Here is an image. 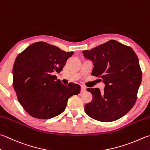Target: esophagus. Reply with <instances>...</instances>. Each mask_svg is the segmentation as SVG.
Wrapping results in <instances>:
<instances>
[{
  "label": "esophagus",
  "instance_id": "esophagus-1",
  "mask_svg": "<svg viewBox=\"0 0 150 150\" xmlns=\"http://www.w3.org/2000/svg\"><path fill=\"white\" fill-rule=\"evenodd\" d=\"M86 91V87L83 86H81V93H83Z\"/></svg>",
  "mask_w": 150,
  "mask_h": 150
}]
</instances>
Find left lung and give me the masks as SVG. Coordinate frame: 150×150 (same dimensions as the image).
Wrapping results in <instances>:
<instances>
[{"mask_svg": "<svg viewBox=\"0 0 150 150\" xmlns=\"http://www.w3.org/2000/svg\"><path fill=\"white\" fill-rule=\"evenodd\" d=\"M93 63L91 75L103 79L105 87L87 88L91 102L85 105L89 117L111 122L123 117L134 105L142 73L136 53L131 47L111 40L91 50L82 52Z\"/></svg>", "mask_w": 150, "mask_h": 150, "instance_id": "obj_1", "label": "left lung"}]
</instances>
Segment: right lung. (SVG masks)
I'll list each match as a JSON object with an SVG mask.
<instances>
[{
    "mask_svg": "<svg viewBox=\"0 0 150 150\" xmlns=\"http://www.w3.org/2000/svg\"><path fill=\"white\" fill-rule=\"evenodd\" d=\"M74 53L38 42L18 55L13 67V87L27 114L37 119L54 117L65 110L70 97L80 93L79 85L64 86L53 75L63 70Z\"/></svg>",
    "mask_w": 150,
    "mask_h": 150,
    "instance_id": "obj_1",
    "label": "right lung"
}]
</instances>
